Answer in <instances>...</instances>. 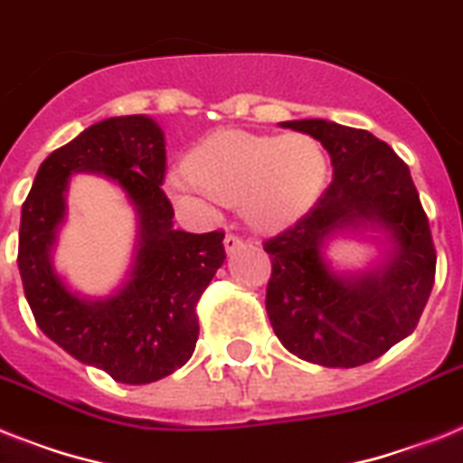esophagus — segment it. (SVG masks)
<instances>
[{
  "label": "esophagus",
  "instance_id": "1",
  "mask_svg": "<svg viewBox=\"0 0 463 463\" xmlns=\"http://www.w3.org/2000/svg\"><path fill=\"white\" fill-rule=\"evenodd\" d=\"M223 244H225V251H228V254H232V251L238 250L240 244H242V238H240V235H235V232H228L223 240Z\"/></svg>",
  "mask_w": 463,
  "mask_h": 463
}]
</instances>
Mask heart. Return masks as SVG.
Here are the masks:
<instances>
[{
    "mask_svg": "<svg viewBox=\"0 0 463 463\" xmlns=\"http://www.w3.org/2000/svg\"><path fill=\"white\" fill-rule=\"evenodd\" d=\"M328 156L307 133L251 135L225 130L206 137L187 156V173H168L166 187L183 204L240 206L242 219L261 231L292 223L321 194Z\"/></svg>",
    "mask_w": 463,
    "mask_h": 463,
    "instance_id": "1",
    "label": "heart"
}]
</instances>
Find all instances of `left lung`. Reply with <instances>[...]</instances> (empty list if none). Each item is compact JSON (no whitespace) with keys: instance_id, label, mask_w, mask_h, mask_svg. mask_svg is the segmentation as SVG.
<instances>
[{"instance_id":"left-lung-1","label":"left lung","mask_w":463,"mask_h":463,"mask_svg":"<svg viewBox=\"0 0 463 463\" xmlns=\"http://www.w3.org/2000/svg\"><path fill=\"white\" fill-rule=\"evenodd\" d=\"M280 126L311 135L328 149L333 180L309 213L264 242L270 326L283 347L304 362L362 366L414 333L426 309L438 259L428 216L407 164L368 130L321 118ZM366 222L393 235V257L366 277H335L322 264V240L333 230Z\"/></svg>"}]
</instances>
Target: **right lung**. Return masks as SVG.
<instances>
[{
    "label": "right lung",
    "instance_id": "right-lung-1",
    "mask_svg": "<svg viewBox=\"0 0 463 463\" xmlns=\"http://www.w3.org/2000/svg\"><path fill=\"white\" fill-rule=\"evenodd\" d=\"M75 170L116 179L141 216L134 273L121 291L101 303L73 296L48 259L65 211L68 175ZM164 178L161 128L146 116H116L49 154L21 212L18 270L35 323L78 362L128 385L161 381L193 356L197 302L225 259L223 231L194 235L173 228V206L161 190Z\"/></svg>",
    "mask_w": 463,
    "mask_h": 463
}]
</instances>
